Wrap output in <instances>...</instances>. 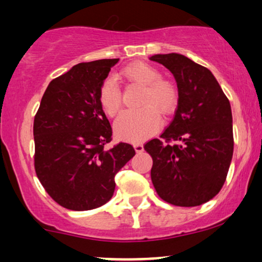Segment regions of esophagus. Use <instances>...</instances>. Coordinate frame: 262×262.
I'll return each mask as SVG.
<instances>
[{"instance_id": "34e87169", "label": "esophagus", "mask_w": 262, "mask_h": 262, "mask_svg": "<svg viewBox=\"0 0 262 262\" xmlns=\"http://www.w3.org/2000/svg\"><path fill=\"white\" fill-rule=\"evenodd\" d=\"M134 148H135V150H136V151H137V152H142L143 150H144V148H143L142 143H135Z\"/></svg>"}]
</instances>
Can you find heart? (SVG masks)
<instances>
[{"label": "heart", "instance_id": "b5f03b06", "mask_svg": "<svg viewBox=\"0 0 262 262\" xmlns=\"http://www.w3.org/2000/svg\"><path fill=\"white\" fill-rule=\"evenodd\" d=\"M121 75L128 81L144 84L139 110L124 111L114 123L117 137L128 142H142L155 134L161 125V112L170 113L178 102L177 85L168 78L161 77L160 71L151 64L135 62L121 69ZM99 103L107 116L114 117L123 105V94L113 77H106L98 92Z\"/></svg>", "mask_w": 262, "mask_h": 262}]
</instances>
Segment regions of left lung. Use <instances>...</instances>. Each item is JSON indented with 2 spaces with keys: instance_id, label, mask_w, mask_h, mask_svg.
I'll use <instances>...</instances> for the list:
<instances>
[{
  "instance_id": "8db88e82",
  "label": "left lung",
  "mask_w": 262,
  "mask_h": 262,
  "mask_svg": "<svg viewBox=\"0 0 262 262\" xmlns=\"http://www.w3.org/2000/svg\"><path fill=\"white\" fill-rule=\"evenodd\" d=\"M178 83L179 100L168 127L144 144L151 181L164 202L198 206L223 187L234 152L230 102L207 68L179 53L155 55Z\"/></svg>"
}]
</instances>
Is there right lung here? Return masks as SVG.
Returning a JSON list of instances; mask_svg holds the SVG:
<instances>
[{
  "mask_svg": "<svg viewBox=\"0 0 262 262\" xmlns=\"http://www.w3.org/2000/svg\"><path fill=\"white\" fill-rule=\"evenodd\" d=\"M118 58L80 63L50 82L33 123L34 169L60 206L85 211L112 198L114 177L135 155L134 146L112 141V127L98 92Z\"/></svg>",
  "mask_w": 262,
  "mask_h": 262,
  "instance_id": "right-lung-1",
  "label": "right lung"
}]
</instances>
